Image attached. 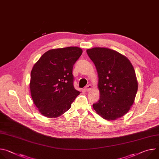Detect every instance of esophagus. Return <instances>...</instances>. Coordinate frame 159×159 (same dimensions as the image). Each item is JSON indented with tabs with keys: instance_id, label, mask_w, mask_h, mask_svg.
I'll return each mask as SVG.
<instances>
[{
	"instance_id": "obj_1",
	"label": "esophagus",
	"mask_w": 159,
	"mask_h": 159,
	"mask_svg": "<svg viewBox=\"0 0 159 159\" xmlns=\"http://www.w3.org/2000/svg\"><path fill=\"white\" fill-rule=\"evenodd\" d=\"M91 89H92V85H90V84L86 85L85 87V90H86V91H89V90H91Z\"/></svg>"
}]
</instances>
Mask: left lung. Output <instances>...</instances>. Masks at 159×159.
<instances>
[{"mask_svg":"<svg viewBox=\"0 0 159 159\" xmlns=\"http://www.w3.org/2000/svg\"><path fill=\"white\" fill-rule=\"evenodd\" d=\"M87 53L99 77L100 98L93 104L94 110L106 120L122 117L133 104L138 90L132 64L126 57L109 48H93Z\"/></svg>","mask_w":159,"mask_h":159,"instance_id":"8db88e82","label":"left lung"}]
</instances>
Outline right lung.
<instances>
[{
  "mask_svg": "<svg viewBox=\"0 0 159 159\" xmlns=\"http://www.w3.org/2000/svg\"><path fill=\"white\" fill-rule=\"evenodd\" d=\"M82 53L70 47L44 53L31 72V97L41 114L56 118L69 110L80 92L74 87L73 66Z\"/></svg>",
  "mask_w": 159,
  "mask_h": 159,
  "instance_id": "add662e5",
  "label": "right lung"
}]
</instances>
